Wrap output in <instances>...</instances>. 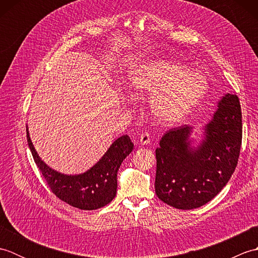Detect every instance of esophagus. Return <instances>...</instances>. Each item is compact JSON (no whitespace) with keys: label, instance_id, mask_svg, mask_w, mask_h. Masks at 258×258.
<instances>
[{"label":"esophagus","instance_id":"1","mask_svg":"<svg viewBox=\"0 0 258 258\" xmlns=\"http://www.w3.org/2000/svg\"><path fill=\"white\" fill-rule=\"evenodd\" d=\"M140 142H141V144H143V145L149 144L150 142H151L150 133H147V132L142 133V134H141V136H140Z\"/></svg>","mask_w":258,"mask_h":258}]
</instances>
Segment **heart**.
<instances>
[{"label":"heart","instance_id":"1","mask_svg":"<svg viewBox=\"0 0 258 258\" xmlns=\"http://www.w3.org/2000/svg\"><path fill=\"white\" fill-rule=\"evenodd\" d=\"M130 89L139 97L150 96V111L158 122L176 123L204 98L208 82L204 75L190 72L183 64L156 59L132 71Z\"/></svg>","mask_w":258,"mask_h":258}]
</instances>
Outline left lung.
<instances>
[{
	"label": "left lung",
	"mask_w": 258,
	"mask_h": 258,
	"mask_svg": "<svg viewBox=\"0 0 258 258\" xmlns=\"http://www.w3.org/2000/svg\"><path fill=\"white\" fill-rule=\"evenodd\" d=\"M201 144L190 146L191 127L169 130L156 149L155 193L178 210H193L213 200L236 168L242 145V111L237 95L225 94Z\"/></svg>",
	"instance_id": "obj_1"
}]
</instances>
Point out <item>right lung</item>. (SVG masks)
<instances>
[{
	"instance_id": "obj_1",
	"label": "right lung",
	"mask_w": 258,
	"mask_h": 258,
	"mask_svg": "<svg viewBox=\"0 0 258 258\" xmlns=\"http://www.w3.org/2000/svg\"><path fill=\"white\" fill-rule=\"evenodd\" d=\"M26 138L34 162L53 193L69 205L85 211L97 210L112 202L116 195L118 168L134 147L128 135L120 136L89 171L67 175L54 171L41 160L32 144L27 126Z\"/></svg>"
}]
</instances>
